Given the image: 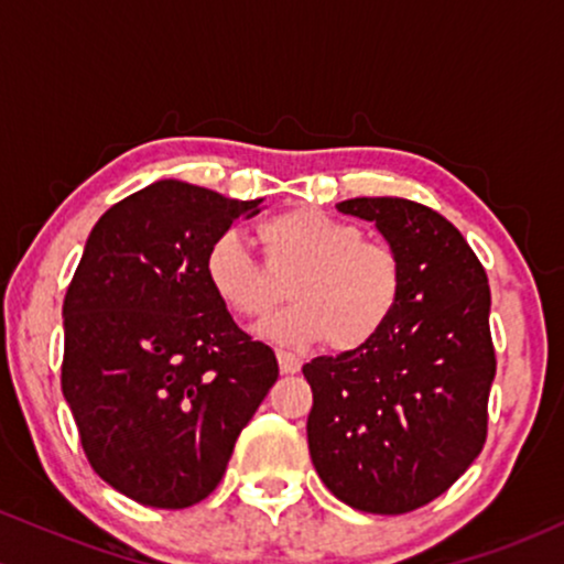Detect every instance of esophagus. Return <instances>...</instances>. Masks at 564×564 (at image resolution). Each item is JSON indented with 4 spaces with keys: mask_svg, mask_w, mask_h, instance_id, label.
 <instances>
[{
    "mask_svg": "<svg viewBox=\"0 0 564 564\" xmlns=\"http://www.w3.org/2000/svg\"><path fill=\"white\" fill-rule=\"evenodd\" d=\"M278 364H281L283 373H296L302 368V360L296 355L286 352V349H278Z\"/></svg>",
    "mask_w": 564,
    "mask_h": 564,
    "instance_id": "34e87169",
    "label": "esophagus"
}]
</instances>
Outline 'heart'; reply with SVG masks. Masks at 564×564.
Returning <instances> with one entry per match:
<instances>
[{"label":"heart","instance_id":"1","mask_svg":"<svg viewBox=\"0 0 564 564\" xmlns=\"http://www.w3.org/2000/svg\"><path fill=\"white\" fill-rule=\"evenodd\" d=\"M264 262L225 232L212 241L204 273L217 300L246 321H262L286 300L294 304L264 326L281 345L326 341L334 352L371 345L390 323L403 291V264L392 246L368 241L355 223L313 206L275 215L257 228Z\"/></svg>","mask_w":564,"mask_h":564}]
</instances>
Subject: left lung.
<instances>
[{
	"instance_id": "obj_1",
	"label": "left lung",
	"mask_w": 564,
	"mask_h": 564,
	"mask_svg": "<svg viewBox=\"0 0 564 564\" xmlns=\"http://www.w3.org/2000/svg\"><path fill=\"white\" fill-rule=\"evenodd\" d=\"M403 264L394 315L371 345L302 368L307 443L326 488L352 509L405 514L443 496L488 437L496 377L482 262L443 215L408 198H349Z\"/></svg>"
}]
</instances>
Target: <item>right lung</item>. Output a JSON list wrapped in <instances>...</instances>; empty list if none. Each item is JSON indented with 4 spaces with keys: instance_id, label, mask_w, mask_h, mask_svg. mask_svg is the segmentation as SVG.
<instances>
[{
    "instance_id": "obj_1",
    "label": "right lung",
    "mask_w": 564,
    "mask_h": 564,
    "mask_svg": "<svg viewBox=\"0 0 564 564\" xmlns=\"http://www.w3.org/2000/svg\"><path fill=\"white\" fill-rule=\"evenodd\" d=\"M260 204L159 180L97 219L68 283L63 394L89 467L142 507L204 501L278 379L204 273Z\"/></svg>"
}]
</instances>
